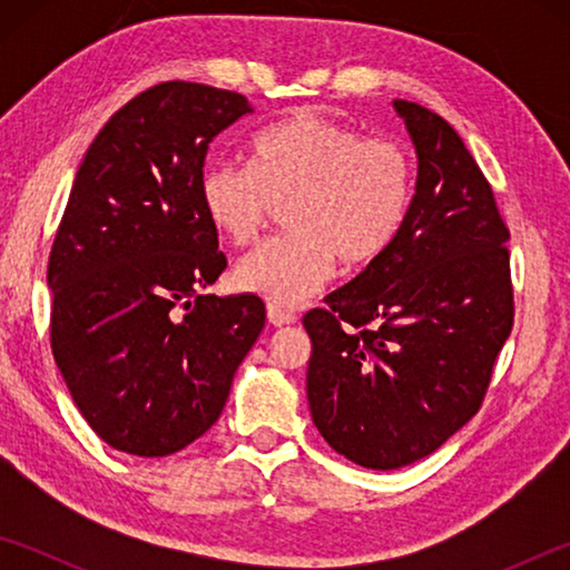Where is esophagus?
<instances>
[{"label":"esophagus","instance_id":"34e87169","mask_svg":"<svg viewBox=\"0 0 570 570\" xmlns=\"http://www.w3.org/2000/svg\"><path fill=\"white\" fill-rule=\"evenodd\" d=\"M266 314H268V322H272L274 326H288V324L296 322V314L288 312V308H284V306H278V304H268Z\"/></svg>","mask_w":570,"mask_h":570}]
</instances>
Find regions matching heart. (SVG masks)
I'll list each match as a JSON object with an SVG mask.
<instances>
[{
	"label": "heart",
	"mask_w": 570,
	"mask_h": 570,
	"mask_svg": "<svg viewBox=\"0 0 570 570\" xmlns=\"http://www.w3.org/2000/svg\"><path fill=\"white\" fill-rule=\"evenodd\" d=\"M414 163L392 138H364L320 112H294L254 135L248 168L214 163L200 180L204 210L220 236L246 246L274 204L288 234L236 266V284L276 304H298L330 282L336 258L360 268L380 258L407 218Z\"/></svg>",
	"instance_id": "1"
}]
</instances>
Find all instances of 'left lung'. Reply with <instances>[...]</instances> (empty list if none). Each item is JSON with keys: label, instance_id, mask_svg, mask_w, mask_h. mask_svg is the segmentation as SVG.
Wrapping results in <instances>:
<instances>
[{"label": "left lung", "instance_id": "8db88e82", "mask_svg": "<svg viewBox=\"0 0 570 570\" xmlns=\"http://www.w3.org/2000/svg\"><path fill=\"white\" fill-rule=\"evenodd\" d=\"M417 150L407 218L380 258L312 308L306 394L330 445L372 470L435 452L478 414L513 330L510 230L455 128L394 100Z\"/></svg>", "mask_w": 570, "mask_h": 570}]
</instances>
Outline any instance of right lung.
Here are the masks:
<instances>
[{"label":"right lung","instance_id":"add662e5","mask_svg":"<svg viewBox=\"0 0 570 570\" xmlns=\"http://www.w3.org/2000/svg\"><path fill=\"white\" fill-rule=\"evenodd\" d=\"M248 112L244 95L198 82L135 95L85 153L57 226L55 362L95 435L128 455H173L204 435L264 330L258 296L200 294L226 268L204 163Z\"/></svg>","mask_w":570,"mask_h":570}]
</instances>
